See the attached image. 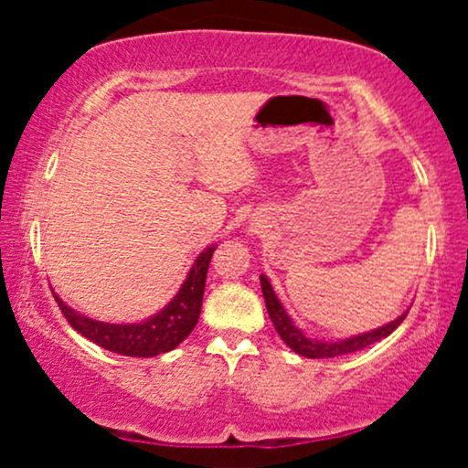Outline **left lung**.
Here are the masks:
<instances>
[{
    "label": "left lung",
    "mask_w": 468,
    "mask_h": 468,
    "mask_svg": "<svg viewBox=\"0 0 468 468\" xmlns=\"http://www.w3.org/2000/svg\"><path fill=\"white\" fill-rule=\"evenodd\" d=\"M260 282H261V292H264V299H266L268 316H271L277 335L282 336V341L286 343L290 350L302 354V356H308V358H335V356H343V354H352V352L363 350V347L372 346V343L380 341V338L389 336L391 332H394L407 316V313H405V314H400L396 321H391V324L378 327V330L365 332V335H356L352 338H343V341H336V343L316 341V338L305 336L303 332L294 325V321L290 319L286 310H283L282 302L277 299L271 282H268L264 275L260 277Z\"/></svg>",
    "instance_id": "obj_1"
}]
</instances>
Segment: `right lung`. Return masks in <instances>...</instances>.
<instances>
[{"instance_id": "add662e5", "label": "right lung", "mask_w": 468, "mask_h": 468, "mask_svg": "<svg viewBox=\"0 0 468 468\" xmlns=\"http://www.w3.org/2000/svg\"><path fill=\"white\" fill-rule=\"evenodd\" d=\"M213 250L216 246L197 257L178 294L158 314L149 316L143 324H103V321L79 314L77 310L63 303L57 294L55 299L68 324L96 346L116 354H125V356H158V354L178 347L200 319L204 283H207V271L211 264Z\"/></svg>"}]
</instances>
